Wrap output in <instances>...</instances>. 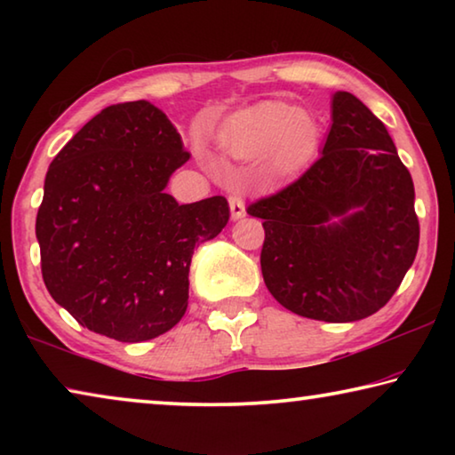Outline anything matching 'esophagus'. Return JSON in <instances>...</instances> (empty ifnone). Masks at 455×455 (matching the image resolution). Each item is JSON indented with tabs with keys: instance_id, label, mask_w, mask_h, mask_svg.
<instances>
[{
	"instance_id": "34e87169",
	"label": "esophagus",
	"mask_w": 455,
	"mask_h": 455,
	"mask_svg": "<svg viewBox=\"0 0 455 455\" xmlns=\"http://www.w3.org/2000/svg\"><path fill=\"white\" fill-rule=\"evenodd\" d=\"M228 204H230V217H233V220L243 219L246 214V204H244V198L241 195H230Z\"/></svg>"
}]
</instances>
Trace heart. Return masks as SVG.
I'll use <instances>...</instances> for the list:
<instances>
[{"instance_id": "heart-1", "label": "heart", "mask_w": 455, "mask_h": 455, "mask_svg": "<svg viewBox=\"0 0 455 455\" xmlns=\"http://www.w3.org/2000/svg\"><path fill=\"white\" fill-rule=\"evenodd\" d=\"M319 128L309 114L289 102L271 100L243 112L222 130L220 144L236 158L271 152L276 166L301 164L317 148Z\"/></svg>"}]
</instances>
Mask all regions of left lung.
<instances>
[{
  "label": "left lung",
  "instance_id": "left-lung-1",
  "mask_svg": "<svg viewBox=\"0 0 455 455\" xmlns=\"http://www.w3.org/2000/svg\"><path fill=\"white\" fill-rule=\"evenodd\" d=\"M413 198L411 174L383 122L359 98L337 92L321 156L246 209L263 219L268 292L307 319L349 323L377 313L418 252Z\"/></svg>",
  "mask_w": 455,
  "mask_h": 455
}]
</instances>
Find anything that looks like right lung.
I'll return each mask as SVG.
<instances>
[{"mask_svg":"<svg viewBox=\"0 0 455 455\" xmlns=\"http://www.w3.org/2000/svg\"><path fill=\"white\" fill-rule=\"evenodd\" d=\"M188 158L164 112L138 100L104 108L52 160L36 219L42 276L82 327L140 343L182 319L195 246L230 212L225 196L166 195Z\"/></svg>","mask_w":455,"mask_h":455,"instance_id":"1","label":"right lung"}]
</instances>
